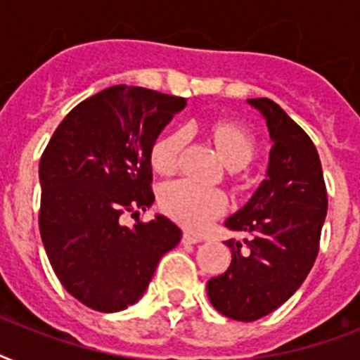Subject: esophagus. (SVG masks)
Segmentation results:
<instances>
[{
    "instance_id": "34e87169",
    "label": "esophagus",
    "mask_w": 360,
    "mask_h": 360,
    "mask_svg": "<svg viewBox=\"0 0 360 360\" xmlns=\"http://www.w3.org/2000/svg\"><path fill=\"white\" fill-rule=\"evenodd\" d=\"M202 237L194 236V233H188V231L183 233V243H186V245H198V243H202Z\"/></svg>"
}]
</instances>
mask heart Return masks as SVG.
<instances>
[{
	"label": "heart",
	"instance_id": "b5f03b06",
	"mask_svg": "<svg viewBox=\"0 0 360 360\" xmlns=\"http://www.w3.org/2000/svg\"><path fill=\"white\" fill-rule=\"evenodd\" d=\"M219 149L224 162L239 172L256 155L254 136L231 121H209L202 127ZM185 134L179 130L166 132L151 147V166L160 175H174L181 166ZM160 205L172 219L192 231H205L228 209V196L219 188H205L191 181H177L164 186Z\"/></svg>",
	"mask_w": 360,
	"mask_h": 360
}]
</instances>
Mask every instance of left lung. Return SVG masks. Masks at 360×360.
I'll return each mask as SVG.
<instances>
[{
	"instance_id": "8db88e82",
	"label": "left lung",
	"mask_w": 360,
	"mask_h": 360,
	"mask_svg": "<svg viewBox=\"0 0 360 360\" xmlns=\"http://www.w3.org/2000/svg\"><path fill=\"white\" fill-rule=\"evenodd\" d=\"M248 103L267 120L273 141L267 179L226 220L230 230L252 237L245 245L228 240L230 267L207 282L211 304L237 321L267 316L299 290L318 257L327 214V186L310 136L271 98Z\"/></svg>"
}]
</instances>
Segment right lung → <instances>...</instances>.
Returning a JSON list of instances; mask_svg holds the SVG:
<instances>
[{
	"mask_svg": "<svg viewBox=\"0 0 360 360\" xmlns=\"http://www.w3.org/2000/svg\"><path fill=\"white\" fill-rule=\"evenodd\" d=\"M186 101L114 86L65 115L39 164V230L61 285L97 312H120L146 291L158 259L181 240L166 217L121 224L155 200L151 147Z\"/></svg>",
	"mask_w": 360,
	"mask_h": 360,
	"instance_id": "1",
	"label": "right lung"
}]
</instances>
